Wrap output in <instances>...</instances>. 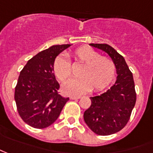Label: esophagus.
<instances>
[{
    "instance_id": "obj_1",
    "label": "esophagus",
    "mask_w": 153,
    "mask_h": 153,
    "mask_svg": "<svg viewBox=\"0 0 153 153\" xmlns=\"http://www.w3.org/2000/svg\"><path fill=\"white\" fill-rule=\"evenodd\" d=\"M82 98L81 96H71V97H70L71 99H79V98Z\"/></svg>"
}]
</instances>
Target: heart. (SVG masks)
<instances>
[{
  "instance_id": "1",
  "label": "heart",
  "mask_w": 153,
  "mask_h": 153,
  "mask_svg": "<svg viewBox=\"0 0 153 153\" xmlns=\"http://www.w3.org/2000/svg\"><path fill=\"white\" fill-rule=\"evenodd\" d=\"M75 63L82 65L78 71V78L69 80L63 85V92L79 95L92 88L101 91L113 82L116 73V66L110 58L101 56L99 53L88 46H82L71 53ZM53 71L60 82H65L72 74L69 60L63 55L55 58Z\"/></svg>"
}]
</instances>
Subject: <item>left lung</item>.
Instances as JSON below:
<instances>
[{
	"mask_svg": "<svg viewBox=\"0 0 153 153\" xmlns=\"http://www.w3.org/2000/svg\"><path fill=\"white\" fill-rule=\"evenodd\" d=\"M106 52L114 62L117 80L106 93L92 97L84 120L94 133L108 136L121 131L129 121L136 104V93L132 72L121 55L106 44H90Z\"/></svg>",
	"mask_w": 153,
	"mask_h": 153,
	"instance_id": "8db88e82",
	"label": "left lung"
}]
</instances>
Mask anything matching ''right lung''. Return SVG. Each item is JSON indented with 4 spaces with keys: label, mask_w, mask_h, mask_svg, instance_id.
Masks as SVG:
<instances>
[{
    "label": "right lung",
    "mask_w": 153,
    "mask_h": 153,
    "mask_svg": "<svg viewBox=\"0 0 153 153\" xmlns=\"http://www.w3.org/2000/svg\"><path fill=\"white\" fill-rule=\"evenodd\" d=\"M71 45H54L27 61L15 88L14 98L22 120L36 129L50 126L58 119L69 98L59 93L60 85L53 72L56 56Z\"/></svg>",
    "instance_id": "obj_1"
}]
</instances>
